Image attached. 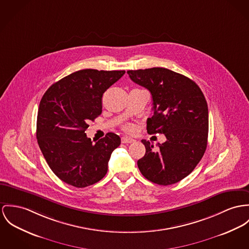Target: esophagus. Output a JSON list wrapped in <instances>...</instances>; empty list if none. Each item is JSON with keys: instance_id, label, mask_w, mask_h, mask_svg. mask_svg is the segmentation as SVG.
<instances>
[{"instance_id": "34e87169", "label": "esophagus", "mask_w": 249, "mask_h": 249, "mask_svg": "<svg viewBox=\"0 0 249 249\" xmlns=\"http://www.w3.org/2000/svg\"><path fill=\"white\" fill-rule=\"evenodd\" d=\"M134 141H135V140H134V138H132V137H128V136H123V137L121 138V142H122L123 144L133 143Z\"/></svg>"}]
</instances>
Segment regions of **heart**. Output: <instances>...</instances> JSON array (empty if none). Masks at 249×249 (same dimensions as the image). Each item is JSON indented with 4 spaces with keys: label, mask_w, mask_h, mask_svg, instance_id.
<instances>
[{
    "label": "heart",
    "mask_w": 249,
    "mask_h": 249,
    "mask_svg": "<svg viewBox=\"0 0 249 249\" xmlns=\"http://www.w3.org/2000/svg\"><path fill=\"white\" fill-rule=\"evenodd\" d=\"M124 130L127 132H134V127L132 124H126L124 126Z\"/></svg>",
    "instance_id": "heart-1"
}]
</instances>
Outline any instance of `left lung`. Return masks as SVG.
<instances>
[{
	"mask_svg": "<svg viewBox=\"0 0 249 249\" xmlns=\"http://www.w3.org/2000/svg\"><path fill=\"white\" fill-rule=\"evenodd\" d=\"M130 78L147 88L153 97V115L147 120L149 134H164L167 140L154 150L143 139L146 153L137 161L149 181L168 186L195 169L208 145L209 109L199 86L172 70L153 67L129 70Z\"/></svg>",
	"mask_w": 249,
	"mask_h": 249,
	"instance_id": "1",
	"label": "left lung"
}]
</instances>
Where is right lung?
Returning a JSON list of instances; mask_svg holds the SVG:
<instances>
[{"instance_id": "right-lung-1", "label": "right lung", "mask_w": 249, "mask_h": 249, "mask_svg": "<svg viewBox=\"0 0 249 249\" xmlns=\"http://www.w3.org/2000/svg\"><path fill=\"white\" fill-rule=\"evenodd\" d=\"M125 71L84 69L54 83L42 96L37 117V139L48 166L68 185L85 188L107 173L120 137L108 133L93 144L85 134L88 122L102 112L104 92Z\"/></svg>"}]
</instances>
